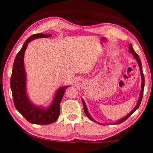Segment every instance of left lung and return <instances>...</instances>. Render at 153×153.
Returning <instances> with one entry per match:
<instances>
[{
    "mask_svg": "<svg viewBox=\"0 0 153 153\" xmlns=\"http://www.w3.org/2000/svg\"><path fill=\"white\" fill-rule=\"evenodd\" d=\"M129 52L131 53V54L133 55V56L135 57V59H136V60L137 61V62H138V65H139V67H140V71H141V76H142V91H141V93H140V99H139V100H138V102H137V105H136V106H135V108L133 109V110L131 111V112L128 115H127L125 116V117H124L123 118V119H121V120H120L119 121H118L117 123H116L115 124H120V123H123L124 122V121H125L129 117V116L132 114L134 112V111L137 110V109L139 108V106H140V103H141V102H142V97H143V94H144V74H143V71H142V63H141V60H140V58H139V56L137 55V54L136 52H135L134 51V50H133V47H132V45H131V44H130L129 45ZM82 103H83V105H84V112H85V114L88 116V118H89L90 120H91L92 121H94V122H95V121H94L93 118H91V115L89 114V113H88V110H87V108H86V104H85V103H84V100H82ZM96 123V122H95Z\"/></svg>",
    "mask_w": 153,
    "mask_h": 153,
    "instance_id": "obj_1",
    "label": "left lung"
}]
</instances>
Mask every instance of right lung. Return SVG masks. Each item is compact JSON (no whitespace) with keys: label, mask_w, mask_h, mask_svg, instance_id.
<instances>
[{"label":"right lung","mask_w":153,"mask_h":153,"mask_svg":"<svg viewBox=\"0 0 153 153\" xmlns=\"http://www.w3.org/2000/svg\"><path fill=\"white\" fill-rule=\"evenodd\" d=\"M51 34L38 33L31 35L24 42L22 48L16 55L11 76V89L13 103L16 110L29 123L37 125H49L54 123L60 115V104L65 92L69 86L59 89L50 107L42 109L33 105L26 93V73L24 65V56L28 43L33 39L42 37H50Z\"/></svg>","instance_id":"add662e5"}]
</instances>
